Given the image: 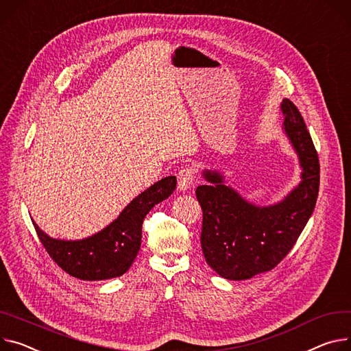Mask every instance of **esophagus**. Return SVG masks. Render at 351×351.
I'll return each mask as SVG.
<instances>
[{
  "instance_id": "esophagus-1",
  "label": "esophagus",
  "mask_w": 351,
  "mask_h": 351,
  "mask_svg": "<svg viewBox=\"0 0 351 351\" xmlns=\"http://www.w3.org/2000/svg\"><path fill=\"white\" fill-rule=\"evenodd\" d=\"M178 190L180 191H188L190 188L193 186L194 184V180H195V170L194 167H190V166H185L184 169H181L178 171Z\"/></svg>"
}]
</instances>
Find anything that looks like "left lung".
<instances>
[{"label": "left lung", "instance_id": "obj_1", "mask_svg": "<svg viewBox=\"0 0 351 351\" xmlns=\"http://www.w3.org/2000/svg\"><path fill=\"white\" fill-rule=\"evenodd\" d=\"M284 130L300 158L302 181L280 202L258 206L225 184L221 173L204 170L197 188L202 208L201 247L206 263L226 280H249L273 269L306 226L319 193V158L298 108L282 99Z\"/></svg>", "mask_w": 351, "mask_h": 351}]
</instances>
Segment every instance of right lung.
<instances>
[{
    "mask_svg": "<svg viewBox=\"0 0 351 351\" xmlns=\"http://www.w3.org/2000/svg\"><path fill=\"white\" fill-rule=\"evenodd\" d=\"M174 176L161 178L139 194L101 232L82 240H60L46 234L32 221L40 243L64 271L86 281H101L125 274L138 256L142 223L150 209L176 190Z\"/></svg>",
    "mask_w": 351,
    "mask_h": 351,
    "instance_id": "add662e5",
    "label": "right lung"
}]
</instances>
